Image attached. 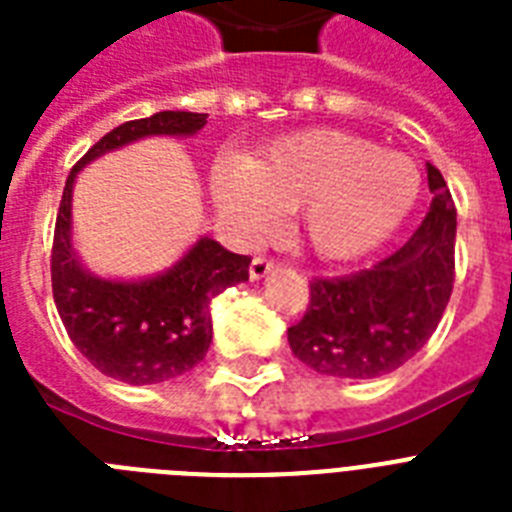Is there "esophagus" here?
<instances>
[{
  "mask_svg": "<svg viewBox=\"0 0 512 512\" xmlns=\"http://www.w3.org/2000/svg\"><path fill=\"white\" fill-rule=\"evenodd\" d=\"M273 268H276V265H273V260H268V257H255V260H252V265H249V279L252 281L265 279V276H268Z\"/></svg>",
  "mask_w": 512,
  "mask_h": 512,
  "instance_id": "esophagus-1",
  "label": "esophagus"
}]
</instances>
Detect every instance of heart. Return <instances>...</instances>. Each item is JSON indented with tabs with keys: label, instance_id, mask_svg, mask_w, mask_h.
<instances>
[{
	"label": "heart",
	"instance_id": "b5f03b06",
	"mask_svg": "<svg viewBox=\"0 0 512 512\" xmlns=\"http://www.w3.org/2000/svg\"><path fill=\"white\" fill-rule=\"evenodd\" d=\"M420 193L409 156L340 130L297 132L255 162L236 159L215 180L220 212L247 231L295 212L305 241L324 257H356L382 244Z\"/></svg>",
	"mask_w": 512,
	"mask_h": 512
}]
</instances>
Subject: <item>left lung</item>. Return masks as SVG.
Segmentation results:
<instances>
[{
    "label": "left lung",
    "instance_id": "left-lung-1",
    "mask_svg": "<svg viewBox=\"0 0 512 512\" xmlns=\"http://www.w3.org/2000/svg\"><path fill=\"white\" fill-rule=\"evenodd\" d=\"M428 185V215L404 247L364 271L311 281L308 311L287 332L303 364L340 380H372L396 372L436 332L454 287L457 209L433 164Z\"/></svg>",
    "mask_w": 512,
    "mask_h": 512
}]
</instances>
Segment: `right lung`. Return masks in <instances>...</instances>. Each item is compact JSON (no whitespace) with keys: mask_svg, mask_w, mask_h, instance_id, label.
Here are the masks:
<instances>
[{"mask_svg":"<svg viewBox=\"0 0 512 512\" xmlns=\"http://www.w3.org/2000/svg\"><path fill=\"white\" fill-rule=\"evenodd\" d=\"M207 114L159 111L124 122L76 162L63 188L52 239V297L79 353L95 369L130 385L180 377L207 356L212 342L209 303L223 289L249 279L252 257L233 255L201 236L170 271L143 281L100 279L71 247V193L76 172L98 156L151 135H196Z\"/></svg>","mask_w":512,"mask_h":512,"instance_id":"obj_1","label":"right lung"}]
</instances>
